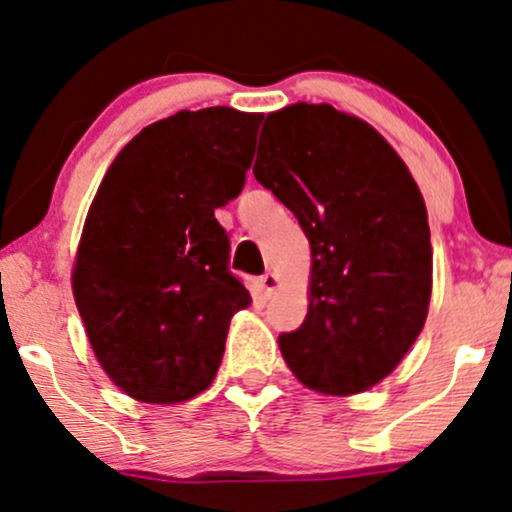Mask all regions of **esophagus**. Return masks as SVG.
Returning <instances> with one entry per match:
<instances>
[{
	"instance_id": "34e87169",
	"label": "esophagus",
	"mask_w": 512,
	"mask_h": 512,
	"mask_svg": "<svg viewBox=\"0 0 512 512\" xmlns=\"http://www.w3.org/2000/svg\"><path fill=\"white\" fill-rule=\"evenodd\" d=\"M279 283H281V281H279V276H276V274H264L262 279H260L262 293L269 298V295L276 293V288H279Z\"/></svg>"
}]
</instances>
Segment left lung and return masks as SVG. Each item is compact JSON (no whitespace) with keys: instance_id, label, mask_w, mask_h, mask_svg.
I'll list each match as a JSON object with an SVG mask.
<instances>
[{"instance_id":"obj_1","label":"left lung","mask_w":512,"mask_h":512,"mask_svg":"<svg viewBox=\"0 0 512 512\" xmlns=\"http://www.w3.org/2000/svg\"><path fill=\"white\" fill-rule=\"evenodd\" d=\"M252 174L298 219L312 248L305 322L279 336L307 389L350 396L389 377L432 298L427 207L381 135L331 104L267 116Z\"/></svg>"}]
</instances>
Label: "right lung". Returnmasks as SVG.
<instances>
[{"instance_id":"1","label":"right lung","mask_w":512,"mask_h":512,"mask_svg":"<svg viewBox=\"0 0 512 512\" xmlns=\"http://www.w3.org/2000/svg\"><path fill=\"white\" fill-rule=\"evenodd\" d=\"M262 114L178 112L119 152L92 200L73 298L109 379L143 403L212 384L231 317L250 305L214 209L240 195Z\"/></svg>"}]
</instances>
